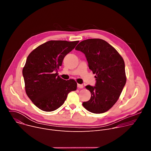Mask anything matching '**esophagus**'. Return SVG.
Returning a JSON list of instances; mask_svg holds the SVG:
<instances>
[{
  "label": "esophagus",
  "mask_w": 151,
  "mask_h": 151,
  "mask_svg": "<svg viewBox=\"0 0 151 151\" xmlns=\"http://www.w3.org/2000/svg\"><path fill=\"white\" fill-rule=\"evenodd\" d=\"M77 87L79 88H83V85L82 84H78L77 85Z\"/></svg>",
  "instance_id": "1"
}]
</instances>
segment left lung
<instances>
[{"label":"left lung","mask_w":151,"mask_h":151,"mask_svg":"<svg viewBox=\"0 0 151 151\" xmlns=\"http://www.w3.org/2000/svg\"><path fill=\"white\" fill-rule=\"evenodd\" d=\"M75 50L85 54L89 69L96 78L94 87H85L91 97L82 105L92 113H104L115 104L125 85L124 61L112 46L100 39L84 40Z\"/></svg>","instance_id":"8db88e82"}]
</instances>
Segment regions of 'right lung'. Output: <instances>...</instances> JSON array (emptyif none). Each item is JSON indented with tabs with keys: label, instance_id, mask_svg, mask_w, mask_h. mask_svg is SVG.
<instances>
[{
	"label": "right lung",
	"instance_id": "add662e5",
	"mask_svg": "<svg viewBox=\"0 0 151 151\" xmlns=\"http://www.w3.org/2000/svg\"><path fill=\"white\" fill-rule=\"evenodd\" d=\"M79 41L50 40L32 51L23 69L26 93L33 104L45 112L57 109L68 94L75 91L77 83L58 76L63 60Z\"/></svg>",
	"mask_w": 151,
	"mask_h": 151
}]
</instances>
